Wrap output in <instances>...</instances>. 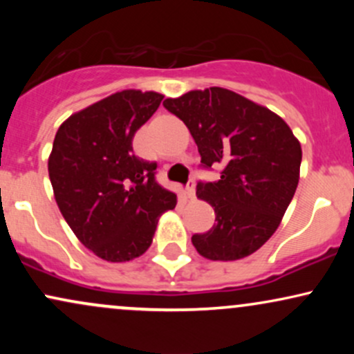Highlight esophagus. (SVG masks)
Wrapping results in <instances>:
<instances>
[{
  "mask_svg": "<svg viewBox=\"0 0 354 354\" xmlns=\"http://www.w3.org/2000/svg\"><path fill=\"white\" fill-rule=\"evenodd\" d=\"M186 196H188L189 200H193L194 198V181L193 180H191L188 183V186H186Z\"/></svg>",
  "mask_w": 354,
  "mask_h": 354,
  "instance_id": "obj_1",
  "label": "esophagus"
}]
</instances>
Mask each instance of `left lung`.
I'll return each instance as SVG.
<instances>
[{
	"label": "left lung",
	"instance_id": "obj_1",
	"mask_svg": "<svg viewBox=\"0 0 354 354\" xmlns=\"http://www.w3.org/2000/svg\"><path fill=\"white\" fill-rule=\"evenodd\" d=\"M163 106L188 126L203 168L221 166V178L198 183L196 196L213 206V228L193 234L201 256L234 261L273 236L295 196L301 145L283 118L225 88L194 89Z\"/></svg>",
	"mask_w": 354,
	"mask_h": 354
}]
</instances>
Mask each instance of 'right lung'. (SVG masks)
<instances>
[{
  "instance_id": "add662e5",
  "label": "right lung",
  "mask_w": 354,
  "mask_h": 354,
  "mask_svg": "<svg viewBox=\"0 0 354 354\" xmlns=\"http://www.w3.org/2000/svg\"><path fill=\"white\" fill-rule=\"evenodd\" d=\"M165 96L124 89L59 126L48 160L55 200L76 238L104 261L123 263L151 245L176 194L154 180L156 163L133 154V138Z\"/></svg>"
}]
</instances>
